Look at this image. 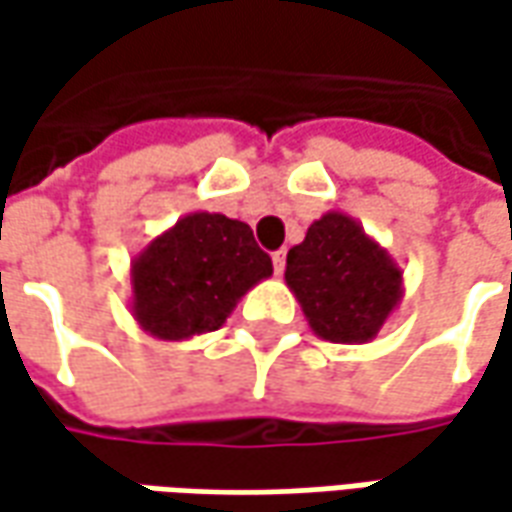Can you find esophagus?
Instances as JSON below:
<instances>
[{"label": "esophagus", "mask_w": 512, "mask_h": 512, "mask_svg": "<svg viewBox=\"0 0 512 512\" xmlns=\"http://www.w3.org/2000/svg\"><path fill=\"white\" fill-rule=\"evenodd\" d=\"M285 256V250H276V253H273V270H276V276L285 273Z\"/></svg>", "instance_id": "obj_1"}]
</instances>
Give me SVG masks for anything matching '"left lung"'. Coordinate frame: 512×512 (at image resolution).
<instances>
[{
    "label": "left lung",
    "instance_id": "1",
    "mask_svg": "<svg viewBox=\"0 0 512 512\" xmlns=\"http://www.w3.org/2000/svg\"><path fill=\"white\" fill-rule=\"evenodd\" d=\"M285 279L310 327L336 344L373 339L402 299V270L344 213L307 227L287 253Z\"/></svg>",
    "mask_w": 512,
    "mask_h": 512
}]
</instances>
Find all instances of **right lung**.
I'll return each mask as SVG.
<instances>
[{"label":"right lung","mask_w":512,"mask_h":512,"mask_svg":"<svg viewBox=\"0 0 512 512\" xmlns=\"http://www.w3.org/2000/svg\"><path fill=\"white\" fill-rule=\"evenodd\" d=\"M270 273L273 262L245 222L190 213L136 259L133 313L159 339L210 333Z\"/></svg>","instance_id":"right-lung-1"}]
</instances>
